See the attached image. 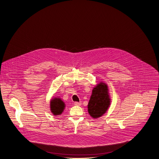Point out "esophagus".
Wrapping results in <instances>:
<instances>
[{
    "label": "esophagus",
    "instance_id": "1",
    "mask_svg": "<svg viewBox=\"0 0 159 159\" xmlns=\"http://www.w3.org/2000/svg\"><path fill=\"white\" fill-rule=\"evenodd\" d=\"M74 105L75 106H80L81 105V103L80 102H74Z\"/></svg>",
    "mask_w": 159,
    "mask_h": 159
}]
</instances>
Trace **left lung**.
Returning <instances> with one entry per match:
<instances>
[{"mask_svg": "<svg viewBox=\"0 0 159 159\" xmlns=\"http://www.w3.org/2000/svg\"><path fill=\"white\" fill-rule=\"evenodd\" d=\"M111 100L108 93V86L100 82L93 88L88 104V111L93 118H98L107 111Z\"/></svg>", "mask_w": 159, "mask_h": 159, "instance_id": "obj_1", "label": "left lung"}]
</instances>
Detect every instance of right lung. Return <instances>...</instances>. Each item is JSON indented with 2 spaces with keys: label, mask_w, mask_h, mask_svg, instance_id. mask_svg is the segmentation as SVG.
I'll return each mask as SVG.
<instances>
[{
  "label": "right lung",
  "mask_w": 159,
  "mask_h": 159,
  "mask_svg": "<svg viewBox=\"0 0 159 159\" xmlns=\"http://www.w3.org/2000/svg\"><path fill=\"white\" fill-rule=\"evenodd\" d=\"M65 103L59 98H53L51 99L50 107L51 112L54 116H60L62 114L64 108Z\"/></svg>",
  "instance_id": "add662e5"
}]
</instances>
